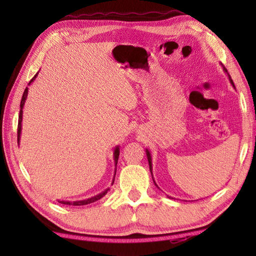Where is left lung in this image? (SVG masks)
Segmentation results:
<instances>
[{"label": "left lung", "instance_id": "1", "mask_svg": "<svg viewBox=\"0 0 256 256\" xmlns=\"http://www.w3.org/2000/svg\"><path fill=\"white\" fill-rule=\"evenodd\" d=\"M224 71L227 73V76H228V78H229V81H230V84H232V86L234 88H235V84H234V82H232V78H230V76L228 74V71H227V68L224 66ZM146 158H148V162H149V168H150V172H151V175H152V159H151V154H150V151L148 150V149H146ZM152 180H154V176H152ZM154 184H156V182H154ZM156 186H157L158 188V185L156 184ZM170 198H172V196H168Z\"/></svg>", "mask_w": 256, "mask_h": 256}]
</instances>
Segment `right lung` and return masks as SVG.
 <instances>
[{
    "instance_id": "1",
    "label": "right lung",
    "mask_w": 256,
    "mask_h": 256,
    "mask_svg": "<svg viewBox=\"0 0 256 256\" xmlns=\"http://www.w3.org/2000/svg\"><path fill=\"white\" fill-rule=\"evenodd\" d=\"M38 76L34 74V76L32 78V80H30L29 84H32V82L36 79V76ZM28 84V86H29ZM27 96H28V86L27 88L24 89V92L22 94V99H21V104H20V112H19V122H18V144H20V136H21V128H22V108L24 106V102H26V99H27ZM114 156H112V158H114V162H115V172H114V177H112V185L114 184V180H115V175H116V164H118V156H120V146H116L115 149H114V154H112ZM110 190V188H106L105 190H102V193L97 194V196H92L89 198H86V200H81V201H60V203H62V204H66V206H86V204H89V203H92V202H96L98 201L99 198H102L104 196H106V193Z\"/></svg>"
}]
</instances>
